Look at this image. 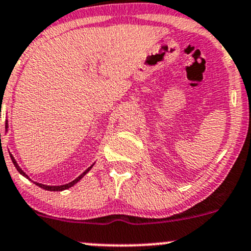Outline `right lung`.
Wrapping results in <instances>:
<instances>
[{
  "label": "right lung",
  "instance_id": "add662e5",
  "mask_svg": "<svg viewBox=\"0 0 251 251\" xmlns=\"http://www.w3.org/2000/svg\"><path fill=\"white\" fill-rule=\"evenodd\" d=\"M10 158H12V161H13V163H14V166H15V168H16V170H18L19 173H20L21 175H24V176H26V177H28V176H27L26 174H25V173L23 172V170L20 169V167L18 166V163H16L15 162V159H14V157L13 156H10ZM93 167V166H92ZM92 167L90 168H88L87 170H85V172L83 173V174H81L78 176V177L76 178V180H74V181H71L70 183H67V184H63V186H46V184H41V183H37V182H34L35 184H37V186H39L40 188H44V189H46V191H53V192H58V191H63V189H68V188H70V187H73L74 184L75 183H77L78 182L79 180H81L82 177H83V176L87 174L88 172H89L90 169H92Z\"/></svg>",
  "mask_w": 251,
  "mask_h": 251
}]
</instances>
